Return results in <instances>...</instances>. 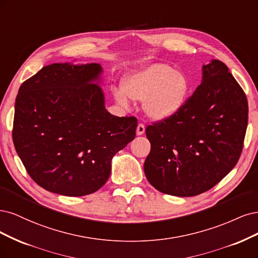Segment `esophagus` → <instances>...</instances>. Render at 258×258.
Instances as JSON below:
<instances>
[{"label": "esophagus", "instance_id": "34e87169", "mask_svg": "<svg viewBox=\"0 0 258 258\" xmlns=\"http://www.w3.org/2000/svg\"><path fill=\"white\" fill-rule=\"evenodd\" d=\"M145 130H146L145 124H144V123H139L138 125H137V128H136L137 135H143L144 133H145Z\"/></svg>", "mask_w": 258, "mask_h": 258}]
</instances>
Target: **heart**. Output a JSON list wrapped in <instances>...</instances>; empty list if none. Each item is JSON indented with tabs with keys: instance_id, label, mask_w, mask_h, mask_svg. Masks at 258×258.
Masks as SVG:
<instances>
[{
	"instance_id": "b5f03b06",
	"label": "heart",
	"mask_w": 258,
	"mask_h": 258,
	"mask_svg": "<svg viewBox=\"0 0 258 258\" xmlns=\"http://www.w3.org/2000/svg\"><path fill=\"white\" fill-rule=\"evenodd\" d=\"M189 90L185 75L166 64H152L132 73L123 79L122 90L112 94L120 105L127 107L128 98L143 101L146 112L154 119H166L183 105Z\"/></svg>"
}]
</instances>
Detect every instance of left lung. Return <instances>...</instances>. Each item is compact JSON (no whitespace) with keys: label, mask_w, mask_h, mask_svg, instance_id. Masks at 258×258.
<instances>
[{"label":"left lung","mask_w":258,"mask_h":258,"mask_svg":"<svg viewBox=\"0 0 258 258\" xmlns=\"http://www.w3.org/2000/svg\"><path fill=\"white\" fill-rule=\"evenodd\" d=\"M247 99L228 68L212 60L203 82L169 118L146 128L151 150L148 181L168 195L189 197L212 188L235 167L247 126Z\"/></svg>","instance_id":"1"}]
</instances>
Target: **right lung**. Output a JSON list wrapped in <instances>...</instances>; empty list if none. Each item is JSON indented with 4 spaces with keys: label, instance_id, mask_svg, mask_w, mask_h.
Here are the masks:
<instances>
[{
    "label": "right lung",
    "instance_id": "add662e5",
    "mask_svg": "<svg viewBox=\"0 0 258 258\" xmlns=\"http://www.w3.org/2000/svg\"><path fill=\"white\" fill-rule=\"evenodd\" d=\"M97 63L45 66L19 88L13 141L30 177L49 192L85 196L110 176L111 159L135 138L137 119L106 110L91 84Z\"/></svg>",
    "mask_w": 258,
    "mask_h": 258
}]
</instances>
